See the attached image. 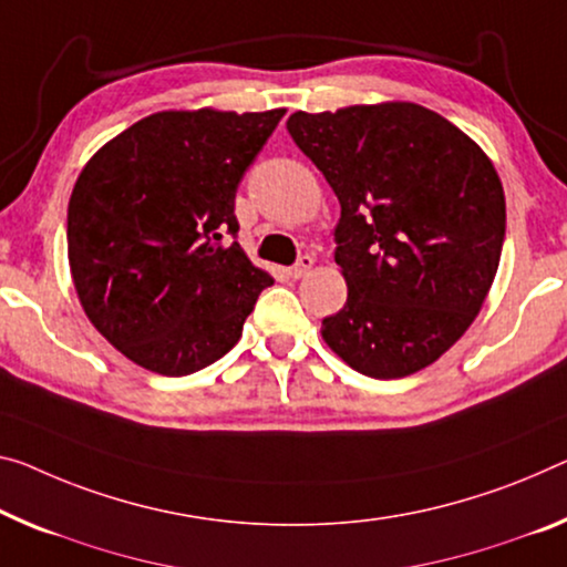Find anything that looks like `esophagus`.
I'll use <instances>...</instances> for the list:
<instances>
[{"label":"esophagus","instance_id":"obj_1","mask_svg":"<svg viewBox=\"0 0 567 567\" xmlns=\"http://www.w3.org/2000/svg\"><path fill=\"white\" fill-rule=\"evenodd\" d=\"M311 266H313L311 256H299V260H296V264L289 268V276L291 278H303L311 271Z\"/></svg>","mask_w":567,"mask_h":567}]
</instances>
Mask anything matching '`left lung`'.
Masks as SVG:
<instances>
[{
  "instance_id": "8db88e82",
  "label": "left lung",
  "mask_w": 567,
  "mask_h": 567,
  "mask_svg": "<svg viewBox=\"0 0 567 567\" xmlns=\"http://www.w3.org/2000/svg\"><path fill=\"white\" fill-rule=\"evenodd\" d=\"M286 128L342 205L347 303L321 337L374 380L429 368L472 327L499 268L507 213L489 156L417 103L296 111Z\"/></svg>"
}]
</instances>
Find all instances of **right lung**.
<instances>
[{"label": "right lung", "instance_id": "obj_1", "mask_svg": "<svg viewBox=\"0 0 567 567\" xmlns=\"http://www.w3.org/2000/svg\"><path fill=\"white\" fill-rule=\"evenodd\" d=\"M284 109L152 113L93 154L68 205L91 324L144 370L182 378L230 352L274 278L238 243L235 193Z\"/></svg>", "mask_w": 567, "mask_h": 567}]
</instances>
